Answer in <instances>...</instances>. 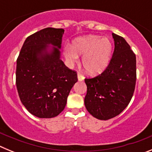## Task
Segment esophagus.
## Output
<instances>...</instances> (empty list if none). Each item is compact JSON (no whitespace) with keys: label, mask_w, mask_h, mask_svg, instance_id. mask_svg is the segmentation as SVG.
Returning <instances> with one entry per match:
<instances>
[{"label":"esophagus","mask_w":152,"mask_h":152,"mask_svg":"<svg viewBox=\"0 0 152 152\" xmlns=\"http://www.w3.org/2000/svg\"><path fill=\"white\" fill-rule=\"evenodd\" d=\"M77 78H78L79 81L84 80V75H83L81 73H80V72H79V73H77Z\"/></svg>","instance_id":"1"}]
</instances>
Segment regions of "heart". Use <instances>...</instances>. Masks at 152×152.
<instances>
[{"mask_svg": "<svg viewBox=\"0 0 152 152\" xmlns=\"http://www.w3.org/2000/svg\"><path fill=\"white\" fill-rule=\"evenodd\" d=\"M63 53L69 64L77 62L79 56H84L82 64L86 72L97 75L106 69L110 60L112 43L107 38L89 36L75 40L72 45H64Z\"/></svg>", "mask_w": 152, "mask_h": 152, "instance_id": "b5f03b06", "label": "heart"}]
</instances>
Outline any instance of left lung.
<instances>
[{
    "instance_id": "obj_1",
    "label": "left lung",
    "mask_w": 152,
    "mask_h": 152,
    "mask_svg": "<svg viewBox=\"0 0 152 152\" xmlns=\"http://www.w3.org/2000/svg\"><path fill=\"white\" fill-rule=\"evenodd\" d=\"M114 52L106 69L85 78L86 109L94 117L107 120L124 110L133 96L136 82V58L123 37L112 33Z\"/></svg>"
}]
</instances>
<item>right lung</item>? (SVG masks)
<instances>
[{
  "label": "right lung",
  "mask_w": 152,
  "mask_h": 152,
  "mask_svg": "<svg viewBox=\"0 0 152 152\" xmlns=\"http://www.w3.org/2000/svg\"><path fill=\"white\" fill-rule=\"evenodd\" d=\"M63 29L48 27L28 36L17 59L16 84L23 105L39 118H52L64 110L77 81V72L60 59ZM48 44L57 46L49 53Z\"/></svg>",
  "instance_id": "add662e5"
}]
</instances>
